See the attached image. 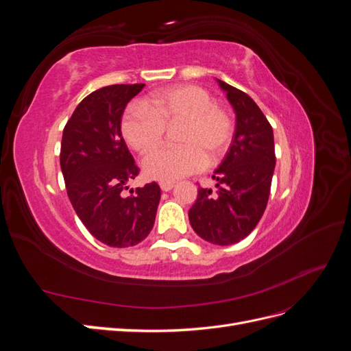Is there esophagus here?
<instances>
[{
    "mask_svg": "<svg viewBox=\"0 0 351 351\" xmlns=\"http://www.w3.org/2000/svg\"><path fill=\"white\" fill-rule=\"evenodd\" d=\"M176 184L174 183H159V187H161L162 192H169Z\"/></svg>",
    "mask_w": 351,
    "mask_h": 351,
    "instance_id": "esophagus-1",
    "label": "esophagus"
}]
</instances>
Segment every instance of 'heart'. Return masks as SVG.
Instances as JSON below:
<instances>
[{
  "mask_svg": "<svg viewBox=\"0 0 351 351\" xmlns=\"http://www.w3.org/2000/svg\"><path fill=\"white\" fill-rule=\"evenodd\" d=\"M182 123L176 139L151 152L143 161L146 177L173 183L204 168L205 158L214 162L224 155L234 133V121L218 107L210 93L195 84H178L155 92L143 104H134L121 119L125 142L139 154L152 151L165 125Z\"/></svg>",
  "mask_w": 351,
  "mask_h": 351,
  "instance_id": "1",
  "label": "heart"
}]
</instances>
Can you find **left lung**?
<instances>
[{"mask_svg": "<svg viewBox=\"0 0 351 351\" xmlns=\"http://www.w3.org/2000/svg\"><path fill=\"white\" fill-rule=\"evenodd\" d=\"M217 82L236 112V132L212 176L217 192L200 187L189 219L199 237L228 246L247 237L263 215L275 168V146L272 127L256 102L228 83Z\"/></svg>", "mask_w": 351, "mask_h": 351, "instance_id": "left-lung-1", "label": "left lung"}]
</instances>
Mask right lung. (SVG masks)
<instances>
[{
	"label": "right lung",
	"instance_id": "add662e5",
	"mask_svg": "<svg viewBox=\"0 0 351 351\" xmlns=\"http://www.w3.org/2000/svg\"><path fill=\"white\" fill-rule=\"evenodd\" d=\"M143 88V83L111 84L92 92L62 132L60 165L69 199L90 234L111 247L145 240L161 199L155 182L124 195L139 167L123 139L121 117Z\"/></svg>",
	"mask_w": 351,
	"mask_h": 351
}]
</instances>
